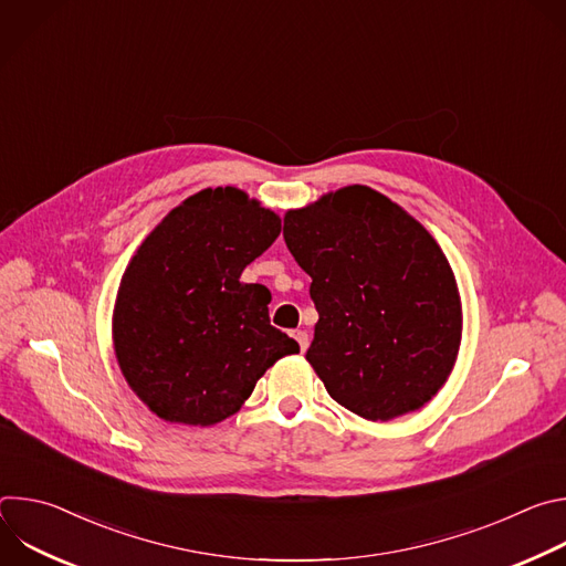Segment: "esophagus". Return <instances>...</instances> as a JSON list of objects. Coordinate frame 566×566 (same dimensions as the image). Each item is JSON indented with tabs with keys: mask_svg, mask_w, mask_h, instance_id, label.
Returning <instances> with one entry per match:
<instances>
[{
	"mask_svg": "<svg viewBox=\"0 0 566 566\" xmlns=\"http://www.w3.org/2000/svg\"><path fill=\"white\" fill-rule=\"evenodd\" d=\"M293 338L297 340L300 349H302V352H306V347H308V334H306V332H302V329H297V332H293Z\"/></svg>",
	"mask_w": 566,
	"mask_h": 566,
	"instance_id": "obj_1",
	"label": "esophagus"
}]
</instances>
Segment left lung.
Instances as JSON below:
<instances>
[{"instance_id": "left-lung-1", "label": "left lung", "mask_w": 566, "mask_h": 566, "mask_svg": "<svg viewBox=\"0 0 566 566\" xmlns=\"http://www.w3.org/2000/svg\"><path fill=\"white\" fill-rule=\"evenodd\" d=\"M284 241L317 311L306 360L329 396L367 421L421 410L450 378L461 295L437 239L369 186L286 210Z\"/></svg>"}]
</instances>
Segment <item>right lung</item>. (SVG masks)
I'll list each match as a JSON object with an SVG mask.
<instances>
[{"label":"right lung","mask_w":566,"mask_h":566,"mask_svg":"<svg viewBox=\"0 0 566 566\" xmlns=\"http://www.w3.org/2000/svg\"><path fill=\"white\" fill-rule=\"evenodd\" d=\"M282 230L244 190L206 188L160 219L129 260L112 315L118 367L149 412L214 426L300 345L271 327V291L241 271Z\"/></svg>","instance_id":"obj_1"}]
</instances>
